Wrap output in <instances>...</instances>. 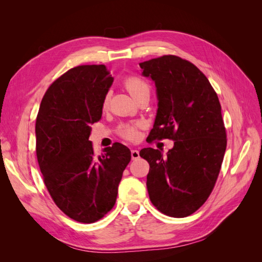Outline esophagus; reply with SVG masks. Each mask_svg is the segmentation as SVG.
<instances>
[{"label":"esophagus","mask_w":262,"mask_h":262,"mask_svg":"<svg viewBox=\"0 0 262 262\" xmlns=\"http://www.w3.org/2000/svg\"><path fill=\"white\" fill-rule=\"evenodd\" d=\"M131 157H132V160H138V158L140 157L139 150L138 149H132L131 150Z\"/></svg>","instance_id":"1"}]
</instances>
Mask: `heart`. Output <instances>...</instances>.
<instances>
[{
	"label": "heart",
	"instance_id": "heart-1",
	"mask_svg": "<svg viewBox=\"0 0 262 262\" xmlns=\"http://www.w3.org/2000/svg\"><path fill=\"white\" fill-rule=\"evenodd\" d=\"M125 89L131 94V96L136 99L138 98L141 94L149 93V86L148 84L143 80V78L138 76H129L126 77L123 82ZM110 95L107 93L102 100V108L106 109L109 105ZM142 126L141 122H132V123H123L118 128V134L119 137L126 141H137L140 137V128Z\"/></svg>",
	"mask_w": 262,
	"mask_h": 262
}]
</instances>
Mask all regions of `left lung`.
I'll return each mask as SVG.
<instances>
[{"instance_id":"left-lung-1","label":"left lung","mask_w":262,"mask_h":262,"mask_svg":"<svg viewBox=\"0 0 262 262\" xmlns=\"http://www.w3.org/2000/svg\"><path fill=\"white\" fill-rule=\"evenodd\" d=\"M155 82L158 109L149 140L169 139L163 156L140 150L149 164L146 187L154 207L171 217H186L208 200L226 149V129L217 95L193 63L167 54L140 63Z\"/></svg>"}]
</instances>
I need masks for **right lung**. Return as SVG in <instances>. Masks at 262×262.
Here are the masks:
<instances>
[{
	"label": "right lung",
	"instance_id": "right-lung-1",
	"mask_svg": "<svg viewBox=\"0 0 262 262\" xmlns=\"http://www.w3.org/2000/svg\"><path fill=\"white\" fill-rule=\"evenodd\" d=\"M114 82L107 67L78 66L45 93L36 119V153L43 182L57 207L81 223H94L114 208L123 170L131 161L121 143L95 156L91 123L101 119Z\"/></svg>",
	"mask_w": 262,
	"mask_h": 262
}]
</instances>
